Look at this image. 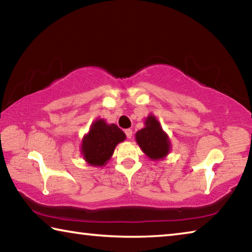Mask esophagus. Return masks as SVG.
I'll use <instances>...</instances> for the list:
<instances>
[{
	"instance_id": "esophagus-1",
	"label": "esophagus",
	"mask_w": 252,
	"mask_h": 252,
	"mask_svg": "<svg viewBox=\"0 0 252 252\" xmlns=\"http://www.w3.org/2000/svg\"><path fill=\"white\" fill-rule=\"evenodd\" d=\"M126 135L127 139H131L132 138V130L131 129H126Z\"/></svg>"
}]
</instances>
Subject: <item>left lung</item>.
Instances as JSON below:
<instances>
[{
  "label": "left lung",
  "instance_id": "1",
  "mask_svg": "<svg viewBox=\"0 0 252 252\" xmlns=\"http://www.w3.org/2000/svg\"><path fill=\"white\" fill-rule=\"evenodd\" d=\"M135 140L142 151L152 160L164 158L170 150L168 135L164 133L157 119L150 116L146 121V127L136 132Z\"/></svg>",
  "mask_w": 252,
  "mask_h": 252
}]
</instances>
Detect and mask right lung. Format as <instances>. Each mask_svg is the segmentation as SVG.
I'll return each mask as SVG.
<instances>
[{
    "instance_id": "add662e5",
    "label": "right lung",
    "mask_w": 252,
    "mask_h": 252,
    "mask_svg": "<svg viewBox=\"0 0 252 252\" xmlns=\"http://www.w3.org/2000/svg\"><path fill=\"white\" fill-rule=\"evenodd\" d=\"M126 139V134L116 125H106L97 120L91 126L82 142L83 157L92 165H103L113 155L114 148Z\"/></svg>"
}]
</instances>
